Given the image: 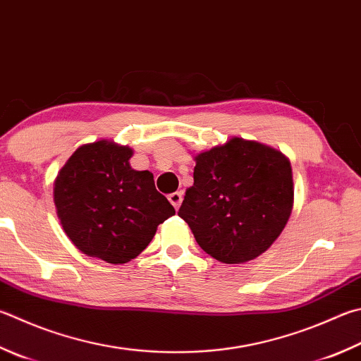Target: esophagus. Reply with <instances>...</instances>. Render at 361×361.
Masks as SVG:
<instances>
[{
	"instance_id": "esophagus-1",
	"label": "esophagus",
	"mask_w": 361,
	"mask_h": 361,
	"mask_svg": "<svg viewBox=\"0 0 361 361\" xmlns=\"http://www.w3.org/2000/svg\"><path fill=\"white\" fill-rule=\"evenodd\" d=\"M181 200H183V194L181 192H172L169 195V202L172 203L175 209H178L181 205Z\"/></svg>"
}]
</instances>
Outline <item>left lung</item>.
I'll list each match as a JSON object with an SVG mask.
<instances>
[{"mask_svg":"<svg viewBox=\"0 0 361 361\" xmlns=\"http://www.w3.org/2000/svg\"><path fill=\"white\" fill-rule=\"evenodd\" d=\"M194 185L178 216L207 254L246 264L284 231L293 208L289 158L255 140L232 137L194 156Z\"/></svg>","mask_w":361,"mask_h":361,"instance_id":"obj_1","label":"left lung"}]
</instances>
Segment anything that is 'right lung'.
<instances>
[{"label": "right lung", "mask_w": 361, "mask_h": 361, "mask_svg": "<svg viewBox=\"0 0 361 361\" xmlns=\"http://www.w3.org/2000/svg\"><path fill=\"white\" fill-rule=\"evenodd\" d=\"M133 148L101 139L78 147L58 172L54 202L64 233L90 257L126 264L153 240L175 208L153 173L134 170Z\"/></svg>", "instance_id": "obj_1"}]
</instances>
